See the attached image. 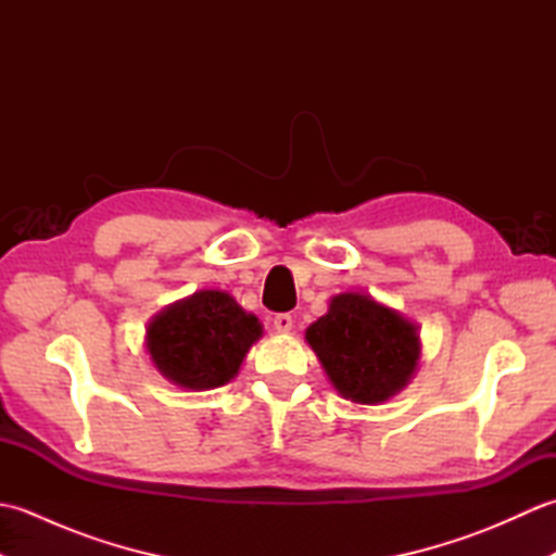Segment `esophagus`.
<instances>
[{"instance_id": "obj_1", "label": "esophagus", "mask_w": 556, "mask_h": 556, "mask_svg": "<svg viewBox=\"0 0 556 556\" xmlns=\"http://www.w3.org/2000/svg\"><path fill=\"white\" fill-rule=\"evenodd\" d=\"M271 325H275V329L279 334H289L291 327H293V317L289 313H279L275 315V320H271Z\"/></svg>"}]
</instances>
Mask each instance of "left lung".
Here are the masks:
<instances>
[{
    "label": "left lung",
    "mask_w": 556,
    "mask_h": 556,
    "mask_svg": "<svg viewBox=\"0 0 556 556\" xmlns=\"http://www.w3.org/2000/svg\"><path fill=\"white\" fill-rule=\"evenodd\" d=\"M305 341L337 394L363 406L396 396L416 377L422 351L418 325L363 291L332 296Z\"/></svg>",
    "instance_id": "8db88e82"
}]
</instances>
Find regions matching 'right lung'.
Returning a JSON list of instances; mask_svg holds the SVG:
<instances>
[{
    "label": "right lung",
    "mask_w": 556,
    "mask_h": 556,
    "mask_svg": "<svg viewBox=\"0 0 556 556\" xmlns=\"http://www.w3.org/2000/svg\"><path fill=\"white\" fill-rule=\"evenodd\" d=\"M263 337V323L219 289H200L160 311L146 329L155 370L188 392L233 380L245 353Z\"/></svg>",
    "instance_id": "right-lung-1"
}]
</instances>
